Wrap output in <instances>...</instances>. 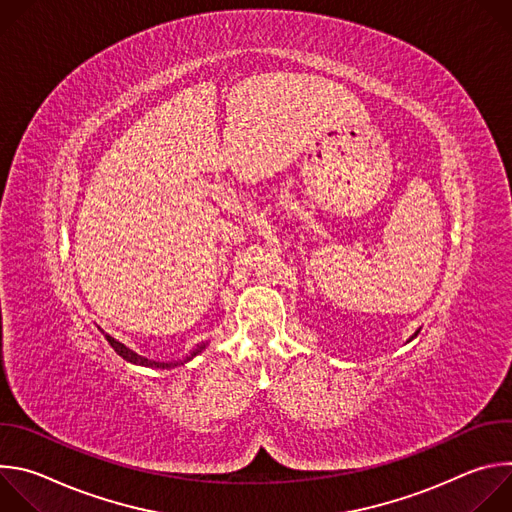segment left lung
<instances>
[{
  "label": "left lung",
  "instance_id": "8db88e82",
  "mask_svg": "<svg viewBox=\"0 0 512 512\" xmlns=\"http://www.w3.org/2000/svg\"><path fill=\"white\" fill-rule=\"evenodd\" d=\"M417 334H419V330H417V332H415V334H413V336H417Z\"/></svg>",
  "mask_w": 512,
  "mask_h": 512
}]
</instances>
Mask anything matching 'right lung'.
<instances>
[{
	"mask_svg": "<svg viewBox=\"0 0 512 512\" xmlns=\"http://www.w3.org/2000/svg\"><path fill=\"white\" fill-rule=\"evenodd\" d=\"M105 338H107V342L113 346V350H115L119 356H123L127 362L141 364V367H154V369H172V367H178V362H156V360H150V358H145V356H141V354H135L131 348H127V346L121 344L119 340L111 338L109 334H105ZM204 346H206V344H200V346H198L196 350H192L184 360H180V364L186 362V360H190L192 356H196Z\"/></svg>",
	"mask_w": 512,
	"mask_h": 512,
	"instance_id": "1",
	"label": "right lung"
}]
</instances>
